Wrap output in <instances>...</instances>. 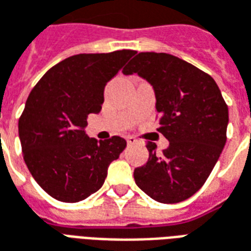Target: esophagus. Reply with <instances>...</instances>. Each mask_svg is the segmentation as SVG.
<instances>
[{"instance_id": "34e87169", "label": "esophagus", "mask_w": 251, "mask_h": 251, "mask_svg": "<svg viewBox=\"0 0 251 251\" xmlns=\"http://www.w3.org/2000/svg\"><path fill=\"white\" fill-rule=\"evenodd\" d=\"M127 143H128L129 146L136 145V143H138V140H136V138H134V136H127Z\"/></svg>"}]
</instances>
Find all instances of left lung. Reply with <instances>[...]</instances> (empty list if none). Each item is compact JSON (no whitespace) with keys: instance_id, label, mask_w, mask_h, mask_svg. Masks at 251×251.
<instances>
[{"instance_id":"obj_1","label":"left lung","mask_w":251,"mask_h":251,"mask_svg":"<svg viewBox=\"0 0 251 251\" xmlns=\"http://www.w3.org/2000/svg\"><path fill=\"white\" fill-rule=\"evenodd\" d=\"M152 85L159 128L169 147L157 154L147 142L149 161L134 178L155 201L174 204L193 196L207 181L227 140L228 106L214 78L165 52H139L123 69Z\"/></svg>"}]
</instances>
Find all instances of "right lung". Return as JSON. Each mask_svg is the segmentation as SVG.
<instances>
[{"instance_id":"add662e5","label":"right lung","mask_w":251,"mask_h":251,"mask_svg":"<svg viewBox=\"0 0 251 251\" xmlns=\"http://www.w3.org/2000/svg\"><path fill=\"white\" fill-rule=\"evenodd\" d=\"M135 54H78L51 67L28 96L19 119V136L28 170L42 189L63 202L99 191L106 170L127 147L120 136L89 138V113L101 111L106 82Z\"/></svg>"}]
</instances>
